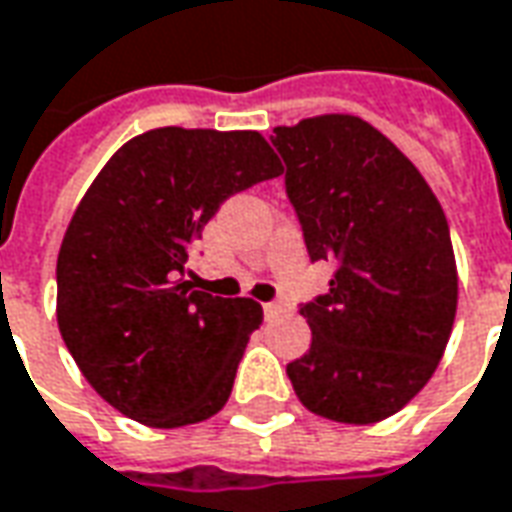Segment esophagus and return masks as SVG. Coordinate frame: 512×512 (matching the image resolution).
Returning <instances> with one entry per match:
<instances>
[{"label": "esophagus", "mask_w": 512, "mask_h": 512, "mask_svg": "<svg viewBox=\"0 0 512 512\" xmlns=\"http://www.w3.org/2000/svg\"><path fill=\"white\" fill-rule=\"evenodd\" d=\"M262 309L267 320H276V317L287 315V303H281V301H267Z\"/></svg>", "instance_id": "esophagus-1"}]
</instances>
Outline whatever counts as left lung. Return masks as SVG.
I'll return each mask as SVG.
<instances>
[{
  "mask_svg": "<svg viewBox=\"0 0 512 512\" xmlns=\"http://www.w3.org/2000/svg\"><path fill=\"white\" fill-rule=\"evenodd\" d=\"M284 189L309 262H331L329 290L298 306L312 345L287 365L306 410L376 424L438 368L457 312L446 214L412 161L357 116L276 128Z\"/></svg>",
  "mask_w": 512,
  "mask_h": 512,
  "instance_id": "1",
  "label": "left lung"
}]
</instances>
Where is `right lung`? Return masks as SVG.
<instances>
[{
  "label": "right lung",
  "mask_w": 512,
  "mask_h": 512,
  "mask_svg": "<svg viewBox=\"0 0 512 512\" xmlns=\"http://www.w3.org/2000/svg\"><path fill=\"white\" fill-rule=\"evenodd\" d=\"M281 175L256 130L155 128L88 186L58 253V326L88 384L155 429L225 407L262 306L186 281L203 225L236 192Z\"/></svg>",
  "instance_id": "right-lung-1"
}]
</instances>
